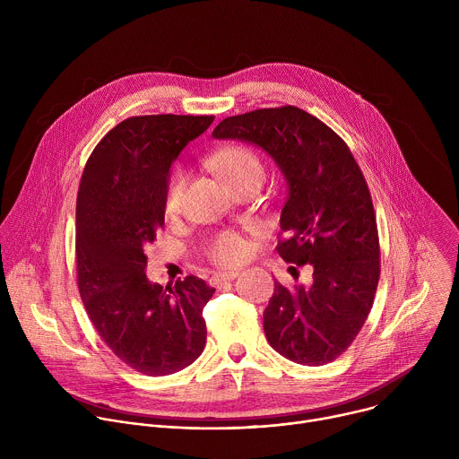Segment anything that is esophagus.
I'll use <instances>...</instances> for the list:
<instances>
[{"label":"esophagus","instance_id":"esophagus-1","mask_svg":"<svg viewBox=\"0 0 459 459\" xmlns=\"http://www.w3.org/2000/svg\"><path fill=\"white\" fill-rule=\"evenodd\" d=\"M236 276H238V273H236V271H229V273H216V274L211 278V283L220 285V283H223V281H230V280H234Z\"/></svg>","mask_w":459,"mask_h":459}]
</instances>
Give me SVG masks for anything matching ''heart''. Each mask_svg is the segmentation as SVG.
I'll return each mask as SVG.
<instances>
[{
	"label": "heart",
	"mask_w": 459,
	"mask_h": 459,
	"mask_svg": "<svg viewBox=\"0 0 459 459\" xmlns=\"http://www.w3.org/2000/svg\"><path fill=\"white\" fill-rule=\"evenodd\" d=\"M211 167L234 188L250 183H261L265 176L264 161L245 145H229L209 158ZM186 190V172L181 167L172 169L165 186V211L169 216L179 214ZM248 254V243L243 236L232 230L216 234L207 243V257L218 267H236Z\"/></svg>",
	"instance_id": "obj_1"
}]
</instances>
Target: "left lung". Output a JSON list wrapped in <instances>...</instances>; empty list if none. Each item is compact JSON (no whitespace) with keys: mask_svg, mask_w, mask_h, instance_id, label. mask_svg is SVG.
Listing matches in <instances>:
<instances>
[{"mask_svg":"<svg viewBox=\"0 0 459 459\" xmlns=\"http://www.w3.org/2000/svg\"><path fill=\"white\" fill-rule=\"evenodd\" d=\"M212 136L273 156L289 185L276 250L287 264L314 269L307 289L274 281L264 312L271 347L301 365L334 361L361 331L379 281L377 225L361 169L331 126L294 105L225 117Z\"/></svg>","mask_w":459,"mask_h":459,"instance_id":"left-lung-1","label":"left lung"}]
</instances>
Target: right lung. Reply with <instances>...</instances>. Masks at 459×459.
<instances>
[{"mask_svg": "<svg viewBox=\"0 0 459 459\" xmlns=\"http://www.w3.org/2000/svg\"><path fill=\"white\" fill-rule=\"evenodd\" d=\"M212 121L214 116L126 117L83 169L76 202L80 296L107 347L145 376L174 374L205 349L204 307L216 289L195 276L174 287L152 285L143 248L165 225L172 161Z\"/></svg>", "mask_w": 459, "mask_h": 459, "instance_id": "1", "label": "right lung"}]
</instances>
